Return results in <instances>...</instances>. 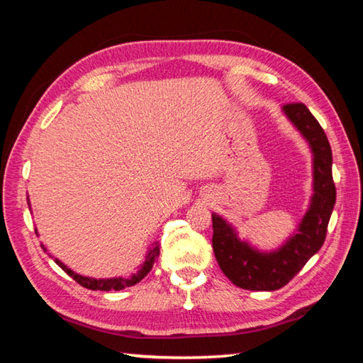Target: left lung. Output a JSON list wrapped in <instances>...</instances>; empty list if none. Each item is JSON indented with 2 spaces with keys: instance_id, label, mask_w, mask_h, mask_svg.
Listing matches in <instances>:
<instances>
[{
  "instance_id": "obj_1",
  "label": "left lung",
  "mask_w": 363,
  "mask_h": 363,
  "mask_svg": "<svg viewBox=\"0 0 363 363\" xmlns=\"http://www.w3.org/2000/svg\"><path fill=\"white\" fill-rule=\"evenodd\" d=\"M286 116L306 138L314 154V195L300 228L276 252L263 254L240 241L228 223L213 214V249L223 274L246 291H278L322 247L337 201L332 176V149L315 117L303 103H289Z\"/></svg>"
}]
</instances>
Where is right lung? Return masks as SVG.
<instances>
[{
  "mask_svg": "<svg viewBox=\"0 0 363 363\" xmlns=\"http://www.w3.org/2000/svg\"><path fill=\"white\" fill-rule=\"evenodd\" d=\"M160 254L159 246H155L149 250V254L146 255V262L143 263V267L140 268V272L136 274L131 276V278H114V279H94V278H85V276L77 274L74 272H71L69 268H67L63 265L62 262L55 260L58 265L62 267L63 272H67V274H69L72 279H74L77 284H81L85 289H90V291H122L125 287L135 286L136 282H140L143 278H146L147 273L152 269L154 262L157 260V257Z\"/></svg>",
  "mask_w": 363,
  "mask_h": 363,
  "instance_id": "right-lung-1",
  "label": "right lung"
}]
</instances>
